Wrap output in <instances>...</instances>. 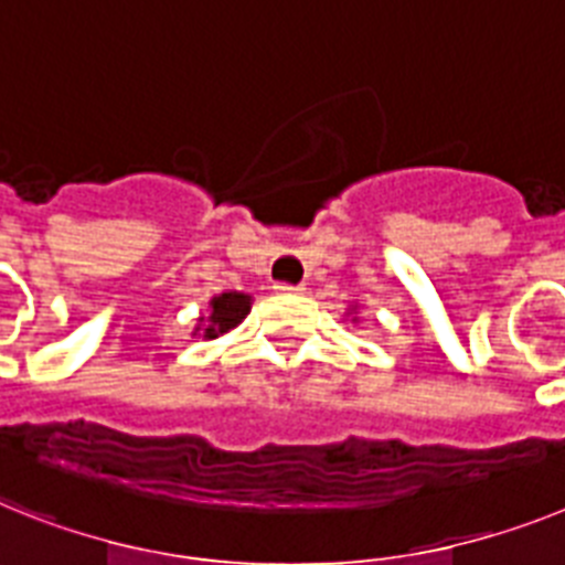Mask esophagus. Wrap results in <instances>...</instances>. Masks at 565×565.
<instances>
[{
    "label": "esophagus",
    "instance_id": "obj_1",
    "mask_svg": "<svg viewBox=\"0 0 565 565\" xmlns=\"http://www.w3.org/2000/svg\"><path fill=\"white\" fill-rule=\"evenodd\" d=\"M275 290H278V292H296V296H301L307 287H305V284H275Z\"/></svg>",
    "mask_w": 565,
    "mask_h": 565
}]
</instances>
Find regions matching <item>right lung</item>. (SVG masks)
I'll list each match as a JSON object with an SVG mask.
<instances>
[{"mask_svg": "<svg viewBox=\"0 0 565 565\" xmlns=\"http://www.w3.org/2000/svg\"><path fill=\"white\" fill-rule=\"evenodd\" d=\"M246 312H249V296H244V292H224V296L212 298V316L210 324L203 327V335L215 339V335L226 333L235 324H241Z\"/></svg>", "mask_w": 565, "mask_h": 565, "instance_id": "add662e5", "label": "right lung"}]
</instances>
